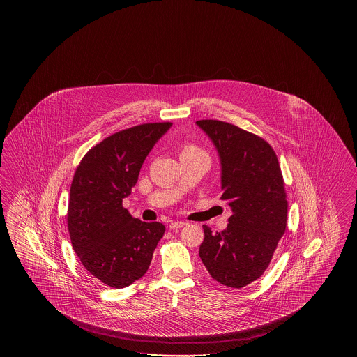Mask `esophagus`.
Masks as SVG:
<instances>
[{
    "label": "esophagus",
    "mask_w": 357,
    "mask_h": 357,
    "mask_svg": "<svg viewBox=\"0 0 357 357\" xmlns=\"http://www.w3.org/2000/svg\"><path fill=\"white\" fill-rule=\"evenodd\" d=\"M186 222L182 221H176V222H171L170 223V229L171 230H175V229H181V227H185L186 226Z\"/></svg>",
    "instance_id": "obj_1"
}]
</instances>
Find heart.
<instances>
[{"label": "heart", "mask_w": 357, "mask_h": 357, "mask_svg": "<svg viewBox=\"0 0 357 357\" xmlns=\"http://www.w3.org/2000/svg\"><path fill=\"white\" fill-rule=\"evenodd\" d=\"M204 153L199 147H197L195 144H185L182 147V153Z\"/></svg>", "instance_id": "heart-1"}]
</instances>
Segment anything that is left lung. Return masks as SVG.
I'll return each mask as SVG.
<instances>
[{"label":"left lung","instance_id":"8db88e82","mask_svg":"<svg viewBox=\"0 0 357 357\" xmlns=\"http://www.w3.org/2000/svg\"><path fill=\"white\" fill-rule=\"evenodd\" d=\"M221 160L222 201L231 207L227 227L204 226L199 257L222 285L243 288L261 277L287 229L288 201L272 146L221 120H198Z\"/></svg>","mask_w":357,"mask_h":357}]
</instances>
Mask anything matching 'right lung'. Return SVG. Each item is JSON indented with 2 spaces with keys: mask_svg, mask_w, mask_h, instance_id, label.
I'll return each mask as SVG.
<instances>
[{
  "mask_svg": "<svg viewBox=\"0 0 357 357\" xmlns=\"http://www.w3.org/2000/svg\"><path fill=\"white\" fill-rule=\"evenodd\" d=\"M171 126L146 123L108 136L75 171L67 215L70 242L85 269L111 288H126L143 277L165 234V225L134 218L121 204Z\"/></svg>",
  "mask_w": 357,
  "mask_h": 357,
  "instance_id": "right-lung-1",
  "label": "right lung"
}]
</instances>
